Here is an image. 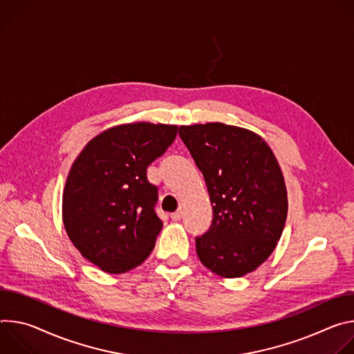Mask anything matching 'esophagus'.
I'll use <instances>...</instances> for the list:
<instances>
[{
  "instance_id": "1",
  "label": "esophagus",
  "mask_w": 354,
  "mask_h": 354,
  "mask_svg": "<svg viewBox=\"0 0 354 354\" xmlns=\"http://www.w3.org/2000/svg\"><path fill=\"white\" fill-rule=\"evenodd\" d=\"M181 218H183V212H181V211H177V212L171 214V219H173V221H180Z\"/></svg>"
}]
</instances>
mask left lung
Wrapping results in <instances>:
<instances>
[{
  "mask_svg": "<svg viewBox=\"0 0 354 354\" xmlns=\"http://www.w3.org/2000/svg\"><path fill=\"white\" fill-rule=\"evenodd\" d=\"M203 171L214 218L195 238L201 263L225 279L254 271L276 249L288 201L280 165L257 133L221 122L180 127Z\"/></svg>",
  "mask_w": 354,
  "mask_h": 354,
  "instance_id": "1",
  "label": "left lung"
}]
</instances>
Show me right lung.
I'll list each match as a JSON object with an SVG mask.
<instances>
[{
    "label": "right lung",
    "mask_w": 354,
    "mask_h": 354,
    "mask_svg": "<svg viewBox=\"0 0 354 354\" xmlns=\"http://www.w3.org/2000/svg\"><path fill=\"white\" fill-rule=\"evenodd\" d=\"M176 136V125H118L91 139L74 160L63 191V223L77 250L102 271L127 272L151 253L163 222L146 170Z\"/></svg>",
    "instance_id": "1"
}]
</instances>
